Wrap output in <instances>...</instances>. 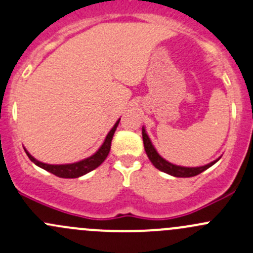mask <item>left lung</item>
Here are the masks:
<instances>
[{
  "label": "left lung",
  "mask_w": 253,
  "mask_h": 253,
  "mask_svg": "<svg viewBox=\"0 0 253 253\" xmlns=\"http://www.w3.org/2000/svg\"><path fill=\"white\" fill-rule=\"evenodd\" d=\"M142 140H144V147H145V151H146L147 156H149L150 161L152 162L155 167L160 171L165 172V173H169L171 176L174 177H193L197 176V174L202 173L203 171L208 169L209 167L212 166L217 160L215 161L211 162V164L206 165V166H201V167H182V166H177V165L171 164V162L166 161L165 159H162L157 151L155 150V147L152 146L151 141H150L149 136L145 132V129H142Z\"/></svg>",
  "instance_id": "8db88e82"
}]
</instances>
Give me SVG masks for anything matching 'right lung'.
<instances>
[{
    "instance_id": "right-lung-1",
    "label": "right lung",
    "mask_w": 253,
    "mask_h": 253,
    "mask_svg": "<svg viewBox=\"0 0 253 253\" xmlns=\"http://www.w3.org/2000/svg\"><path fill=\"white\" fill-rule=\"evenodd\" d=\"M121 121V119H119ZM119 121L117 122L116 126L112 127L111 131L108 132L107 135L106 140H104L103 145L99 147L98 151L96 152L94 155H92L91 157L88 159H84L80 162H75V164H70V165H47V164H42V162L38 161V160L34 159L31 154L27 152L29 159L37 165V166L42 167L44 169L45 171L50 172V173L55 174L57 177H61V178H77L80 176H84V174L88 173V172L93 171L94 169L99 166L104 160L107 159L109 154V150H111V144H112V139H113L114 131H116L117 126H118Z\"/></svg>"
}]
</instances>
